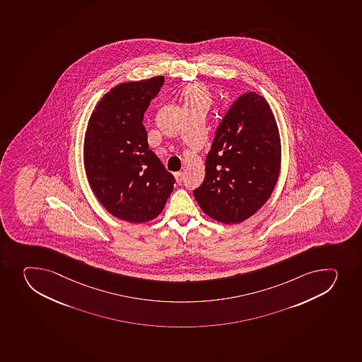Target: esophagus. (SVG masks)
Instances as JSON below:
<instances>
[{
  "instance_id": "obj_1",
  "label": "esophagus",
  "mask_w": 362,
  "mask_h": 362,
  "mask_svg": "<svg viewBox=\"0 0 362 362\" xmlns=\"http://www.w3.org/2000/svg\"><path fill=\"white\" fill-rule=\"evenodd\" d=\"M175 182H177V184L178 185H182V183H183V172H175Z\"/></svg>"
}]
</instances>
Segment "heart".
<instances>
[{
	"instance_id": "obj_1",
	"label": "heart",
	"mask_w": 362,
	"mask_h": 362,
	"mask_svg": "<svg viewBox=\"0 0 362 362\" xmlns=\"http://www.w3.org/2000/svg\"><path fill=\"white\" fill-rule=\"evenodd\" d=\"M182 98H183L184 106L198 104V103L209 104V101H210V94H209L208 90L199 83H190L184 87Z\"/></svg>"
}]
</instances>
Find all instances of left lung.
Listing matches in <instances>:
<instances>
[{
    "label": "left lung",
    "mask_w": 362,
    "mask_h": 362,
    "mask_svg": "<svg viewBox=\"0 0 362 362\" xmlns=\"http://www.w3.org/2000/svg\"><path fill=\"white\" fill-rule=\"evenodd\" d=\"M281 136L270 105L259 94L238 98L219 124L194 191L204 214L224 224L242 223L267 203L281 170Z\"/></svg>",
    "instance_id": "left-lung-1"
}]
</instances>
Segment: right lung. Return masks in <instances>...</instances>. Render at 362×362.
I'll list each match as a JSON object with an SVG mask.
<instances>
[{
	"instance_id": "obj_1",
	"label": "right lung",
	"mask_w": 362,
	"mask_h": 362,
	"mask_svg": "<svg viewBox=\"0 0 362 362\" xmlns=\"http://www.w3.org/2000/svg\"><path fill=\"white\" fill-rule=\"evenodd\" d=\"M158 76L119 83L87 124L83 166L90 189L112 216L139 224L157 218L175 178L148 148L144 113L164 83Z\"/></svg>"
}]
</instances>
